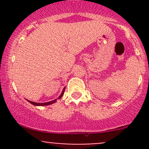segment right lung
<instances>
[{"label":"right lung","instance_id":"1","mask_svg":"<svg viewBox=\"0 0 149 149\" xmlns=\"http://www.w3.org/2000/svg\"><path fill=\"white\" fill-rule=\"evenodd\" d=\"M64 91H65V88H64V90H63L62 92H61V94L60 95H59V97H58V100H59V99L61 98V97L64 95ZM57 99H56V100H53V101H51V102H45V103H36V102H31L29 100H27L28 101L29 103H31V104H33V105H35V106H47V105H49V104H52L53 103H55L56 102H57Z\"/></svg>","mask_w":149,"mask_h":149}]
</instances>
